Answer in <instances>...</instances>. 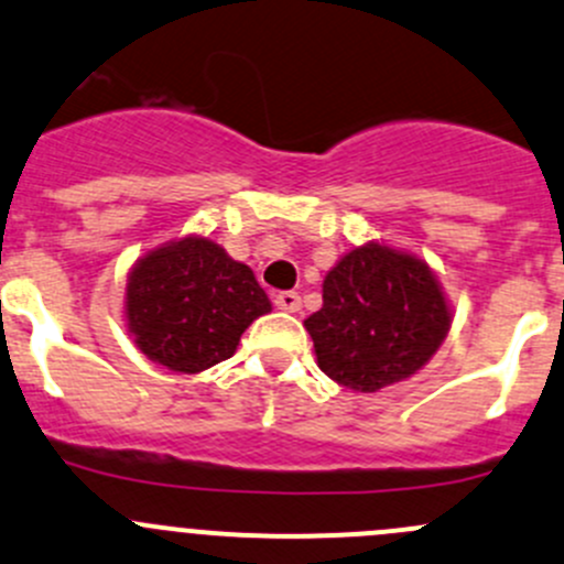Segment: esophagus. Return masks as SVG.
<instances>
[{"instance_id":"34e87169","label":"esophagus","mask_w":564,"mask_h":564,"mask_svg":"<svg viewBox=\"0 0 564 564\" xmlns=\"http://www.w3.org/2000/svg\"><path fill=\"white\" fill-rule=\"evenodd\" d=\"M275 305L281 311H300V294L297 292H278Z\"/></svg>"}]
</instances>
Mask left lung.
Here are the masks:
<instances>
[{
	"instance_id": "1",
	"label": "left lung",
	"mask_w": 564,
	"mask_h": 564,
	"mask_svg": "<svg viewBox=\"0 0 564 564\" xmlns=\"http://www.w3.org/2000/svg\"><path fill=\"white\" fill-rule=\"evenodd\" d=\"M444 292L421 259L382 245L344 256L305 319L316 364L338 386L375 393L415 375L449 333Z\"/></svg>"
}]
</instances>
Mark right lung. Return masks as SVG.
Listing matches in <instances>:
<instances>
[{
    "label": "right lung",
    "instance_id": "obj_1",
    "mask_svg": "<svg viewBox=\"0 0 564 564\" xmlns=\"http://www.w3.org/2000/svg\"><path fill=\"white\" fill-rule=\"evenodd\" d=\"M272 305L253 270L209 239H182L137 261L126 316L137 347L171 371L195 375L237 352Z\"/></svg>",
    "mask_w": 564,
    "mask_h": 564
}]
</instances>
